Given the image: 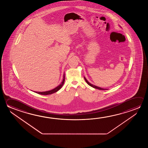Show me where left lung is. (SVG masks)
<instances>
[{
  "instance_id": "left-lung-1",
  "label": "left lung",
  "mask_w": 148,
  "mask_h": 148,
  "mask_svg": "<svg viewBox=\"0 0 148 148\" xmlns=\"http://www.w3.org/2000/svg\"><path fill=\"white\" fill-rule=\"evenodd\" d=\"M84 78H85V80L86 82L87 83L88 85H89L90 86H91V87H92L94 88L95 89H97L99 90H107L106 89H103V88H102L99 87H97V86H95V85H92L91 84H90L87 80V79L86 78L84 77Z\"/></svg>"
}]
</instances>
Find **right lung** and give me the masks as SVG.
I'll return each mask as SVG.
<instances>
[{
    "label": "right lung",
    "instance_id": "add662e5",
    "mask_svg": "<svg viewBox=\"0 0 148 148\" xmlns=\"http://www.w3.org/2000/svg\"><path fill=\"white\" fill-rule=\"evenodd\" d=\"M64 80H65V76L64 74L63 75V79L62 82H61L60 85H59L58 86H57V87L54 88L53 89L49 91H45V92H36L38 94L42 95H51V94H53V93H55V92H57L62 87L63 84H64Z\"/></svg>",
    "mask_w": 148,
    "mask_h": 148
}]
</instances>
